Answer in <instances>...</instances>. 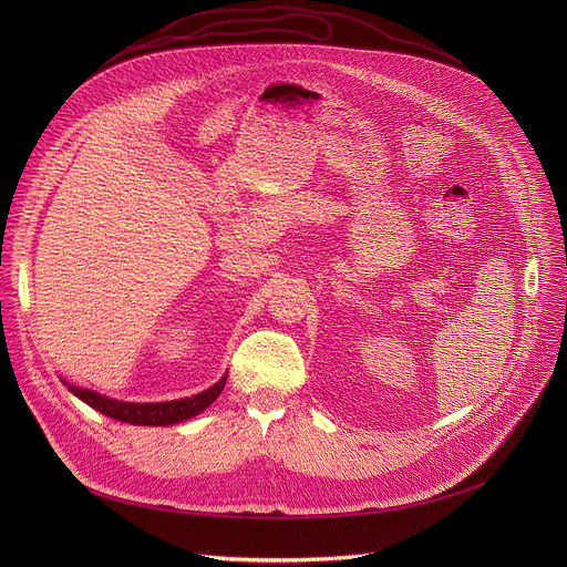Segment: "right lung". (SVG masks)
Listing matches in <instances>:
<instances>
[{
	"label": "right lung",
	"mask_w": 567,
	"mask_h": 567,
	"mask_svg": "<svg viewBox=\"0 0 567 567\" xmlns=\"http://www.w3.org/2000/svg\"><path fill=\"white\" fill-rule=\"evenodd\" d=\"M226 377L228 372L213 383L208 390L193 394V396H184V399H173V401H154V403H136V401H121V399H112L105 396L96 390H87V388H75L66 381H62L69 392H73L80 401H85L87 406L96 409L99 413L118 420V422H127V424H136V426H173L186 420H193L195 415L204 413L210 403L221 394L224 385H226Z\"/></svg>",
	"instance_id": "obj_1"
}]
</instances>
